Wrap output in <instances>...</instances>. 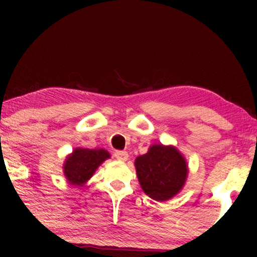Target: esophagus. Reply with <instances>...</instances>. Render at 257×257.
<instances>
[{
    "instance_id": "obj_1",
    "label": "esophagus",
    "mask_w": 257,
    "mask_h": 257,
    "mask_svg": "<svg viewBox=\"0 0 257 257\" xmlns=\"http://www.w3.org/2000/svg\"><path fill=\"white\" fill-rule=\"evenodd\" d=\"M114 158L119 161H126L128 158V154L127 152H125V151H115Z\"/></svg>"
}]
</instances>
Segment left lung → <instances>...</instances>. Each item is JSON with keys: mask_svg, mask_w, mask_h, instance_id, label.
<instances>
[{"mask_svg": "<svg viewBox=\"0 0 257 257\" xmlns=\"http://www.w3.org/2000/svg\"><path fill=\"white\" fill-rule=\"evenodd\" d=\"M136 171L143 191L157 201H166L184 187L187 163L174 146L152 145L136 159Z\"/></svg>", "mask_w": 257, "mask_h": 257, "instance_id": "obj_1", "label": "left lung"}]
</instances>
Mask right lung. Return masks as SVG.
I'll list each match as a JSON object with an SVG mask.
<instances>
[{
	"label": "right lung",
	"instance_id": "obj_1",
	"mask_svg": "<svg viewBox=\"0 0 257 257\" xmlns=\"http://www.w3.org/2000/svg\"><path fill=\"white\" fill-rule=\"evenodd\" d=\"M107 158L110 153L103 149H76L66 158L63 167L64 175L70 184L83 186Z\"/></svg>",
	"mask_w": 257,
	"mask_h": 257
}]
</instances>
